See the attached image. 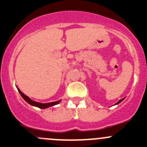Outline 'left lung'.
<instances>
[{"label": "left lung", "mask_w": 147, "mask_h": 147, "mask_svg": "<svg viewBox=\"0 0 147 147\" xmlns=\"http://www.w3.org/2000/svg\"><path fill=\"white\" fill-rule=\"evenodd\" d=\"M123 100H124V98H123V99H121V100H119V101H118V102H117L116 104H115V105H118V104H119V103H120V102H122Z\"/></svg>", "instance_id": "obj_1"}]
</instances>
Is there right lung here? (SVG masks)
<instances>
[{
  "label": "right lung",
  "instance_id": "1",
  "mask_svg": "<svg viewBox=\"0 0 147 147\" xmlns=\"http://www.w3.org/2000/svg\"><path fill=\"white\" fill-rule=\"evenodd\" d=\"M17 89H18V91H19V94H21V96L22 97V98H23L24 100L26 102H28L29 105H31L34 106V107H37L40 109H45V108H47V107H52V106H54V105H58V103L61 102V100H58V101L53 102L40 103V102H38L33 101V100H31L29 97H27L26 95H25L23 92H21L20 89H19L18 87H17Z\"/></svg>",
  "mask_w": 147,
  "mask_h": 147
}]
</instances>
